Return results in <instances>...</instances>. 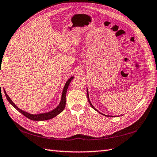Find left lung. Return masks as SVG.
Wrapping results in <instances>:
<instances>
[{"instance_id":"1","label":"left lung","mask_w":157,"mask_h":157,"mask_svg":"<svg viewBox=\"0 0 157 157\" xmlns=\"http://www.w3.org/2000/svg\"><path fill=\"white\" fill-rule=\"evenodd\" d=\"M86 92H87V98H88V101H89V104H90V106H91L93 108V109H95V111H97V112H99V113H101V114H102V115H103V116H107V115H105V114H103V113H100L99 112V111H98V110H97V109H95V107H94L93 105H92V103H90V99H89V90H88V89H86Z\"/></svg>"}]
</instances>
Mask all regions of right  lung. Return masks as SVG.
<instances>
[{
	"mask_svg": "<svg viewBox=\"0 0 157 157\" xmlns=\"http://www.w3.org/2000/svg\"><path fill=\"white\" fill-rule=\"evenodd\" d=\"M73 78H74V76H71V77L67 81V82H66V84L64 86L63 90H62L61 100H60V103H59V105L56 107L54 109L49 111V112H46V113H40V114H31V113L26 112V111H23L22 109H19V108L12 101V100L10 99V97L8 96L7 94H6L5 89H4V92H5L6 99H7V100L9 101V102L11 104V105L14 107H15L17 111H19L20 113H21L26 117L29 118V119H30L31 120H33V121L48 120H50V119H52V118H53L56 116H58L59 113H60L62 111L64 110L65 105H66V95H67V91L68 86L70 85V82H71Z\"/></svg>",
	"mask_w": 157,
	"mask_h": 157,
	"instance_id": "obj_1",
	"label": "right lung"
}]
</instances>
